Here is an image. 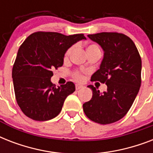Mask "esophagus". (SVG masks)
Here are the masks:
<instances>
[{
	"instance_id": "1",
	"label": "esophagus",
	"mask_w": 153,
	"mask_h": 153,
	"mask_svg": "<svg viewBox=\"0 0 153 153\" xmlns=\"http://www.w3.org/2000/svg\"><path fill=\"white\" fill-rule=\"evenodd\" d=\"M82 88H83V86H82V85H79V84H76V85H75V89H76L77 91Z\"/></svg>"
}]
</instances>
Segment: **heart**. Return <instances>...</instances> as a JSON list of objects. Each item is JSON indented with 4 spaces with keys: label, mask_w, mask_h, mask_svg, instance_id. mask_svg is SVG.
Here are the masks:
<instances>
[{
    "label": "heart",
    "mask_w": 153,
    "mask_h": 153,
    "mask_svg": "<svg viewBox=\"0 0 153 153\" xmlns=\"http://www.w3.org/2000/svg\"><path fill=\"white\" fill-rule=\"evenodd\" d=\"M92 48H98V47L96 46V45H90V46L87 48V49ZM72 50H73V47L70 48L66 51V53H65V59H67V58L69 57L70 55H71V53ZM74 78H75V79H77V80H79V81H81L82 79V74H80V73H79V72H75V74H74Z\"/></svg>",
    "instance_id": "b5f03b06"
}]
</instances>
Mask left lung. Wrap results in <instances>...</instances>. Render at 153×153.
I'll list each match as a JSON object with an SVG mask.
<instances>
[{
  "mask_svg": "<svg viewBox=\"0 0 153 153\" xmlns=\"http://www.w3.org/2000/svg\"><path fill=\"white\" fill-rule=\"evenodd\" d=\"M87 36L104 51L99 69L91 76L94 81L105 83L101 93L92 85V98L82 105L91 121L102 125L119 121L132 106L141 84V59L135 44L117 32H101Z\"/></svg>",
  "mask_w": 153,
  "mask_h": 153,
  "instance_id": "8db88e82",
  "label": "left lung"
}]
</instances>
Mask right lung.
I'll return each instance as SVG.
<instances>
[{"label":"right lung","mask_w":153,"mask_h":153,"mask_svg":"<svg viewBox=\"0 0 153 153\" xmlns=\"http://www.w3.org/2000/svg\"><path fill=\"white\" fill-rule=\"evenodd\" d=\"M82 39H86L83 34L38 32L21 44L12 76L16 99L26 116L35 121H48L62 110L65 99L75 91V86L67 82L56 87L51 81L52 70L62 67L66 51Z\"/></svg>","instance_id":"1"}]
</instances>
